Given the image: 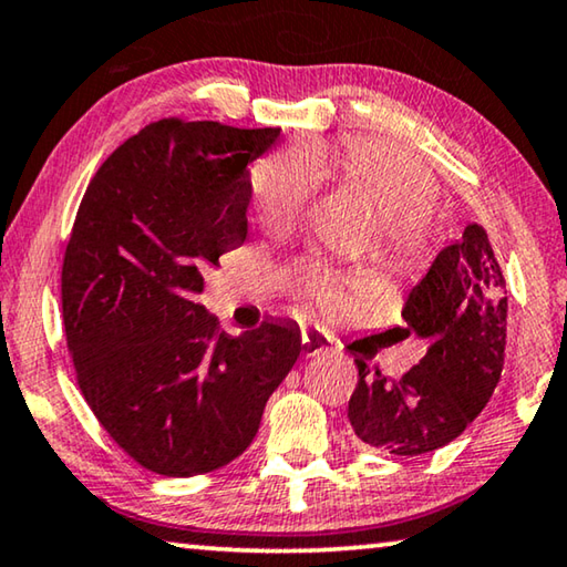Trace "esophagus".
I'll list each match as a JSON object with an SVG mask.
<instances>
[{
    "label": "esophagus",
    "mask_w": 567,
    "mask_h": 567,
    "mask_svg": "<svg viewBox=\"0 0 567 567\" xmlns=\"http://www.w3.org/2000/svg\"><path fill=\"white\" fill-rule=\"evenodd\" d=\"M301 344H303V352H307V357L332 350V342H329V337L324 332H319V329H303Z\"/></svg>",
    "instance_id": "esophagus-1"
}]
</instances>
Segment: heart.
I'll return each mask as SVG.
<instances>
[{"label":"heart","instance_id":"1","mask_svg":"<svg viewBox=\"0 0 567 567\" xmlns=\"http://www.w3.org/2000/svg\"><path fill=\"white\" fill-rule=\"evenodd\" d=\"M319 167H332L347 193L360 199L378 220L374 256L400 268L423 258L439 185L411 154L378 138H347L334 150L289 152L258 164L254 203L264 228L286 230L296 225L319 185ZM307 289L327 311L344 303L342 286L329 276H311Z\"/></svg>","mask_w":567,"mask_h":567}]
</instances>
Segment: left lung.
Listing matches in <instances>:
<instances>
[{"label":"left lung","mask_w":567,"mask_h":567,"mask_svg":"<svg viewBox=\"0 0 567 567\" xmlns=\"http://www.w3.org/2000/svg\"><path fill=\"white\" fill-rule=\"evenodd\" d=\"M504 293V276L486 230L476 223L466 225L405 299L408 332L429 342L423 360L398 380L354 360L360 380L347 417L364 446L421 456L466 431L502 378Z\"/></svg>","instance_id":"8db88e82"}]
</instances>
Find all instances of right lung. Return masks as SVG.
Segmentation results:
<instances>
[{
	"mask_svg": "<svg viewBox=\"0 0 567 567\" xmlns=\"http://www.w3.org/2000/svg\"><path fill=\"white\" fill-rule=\"evenodd\" d=\"M281 128L164 118L95 172L63 260V324L78 385L103 429L164 476L215 472L254 443L301 352L289 321L230 337L197 293L243 246L248 164Z\"/></svg>",
	"mask_w": 567,
	"mask_h": 567,
	"instance_id": "1",
	"label": "right lung"
}]
</instances>
